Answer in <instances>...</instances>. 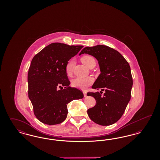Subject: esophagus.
Here are the masks:
<instances>
[{
    "label": "esophagus",
    "instance_id": "34e87169",
    "mask_svg": "<svg viewBox=\"0 0 160 160\" xmlns=\"http://www.w3.org/2000/svg\"><path fill=\"white\" fill-rule=\"evenodd\" d=\"M83 92L84 97H86L87 96V92L86 91H83Z\"/></svg>",
    "mask_w": 160,
    "mask_h": 160
}]
</instances>
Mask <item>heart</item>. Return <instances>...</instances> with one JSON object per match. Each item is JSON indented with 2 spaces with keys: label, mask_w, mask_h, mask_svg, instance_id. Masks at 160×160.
Listing matches in <instances>:
<instances>
[{
  "label": "heart",
  "mask_w": 160,
  "mask_h": 160,
  "mask_svg": "<svg viewBox=\"0 0 160 160\" xmlns=\"http://www.w3.org/2000/svg\"><path fill=\"white\" fill-rule=\"evenodd\" d=\"M82 61L86 66L89 67L92 62L95 59L91 56H84L82 58ZM76 65V61L74 58L71 59L68 61L65 65V72L68 76H71L73 73L74 68ZM93 82V79L91 77H76L72 80L71 84L73 87L80 89H85L88 86L91 85Z\"/></svg>",
  "instance_id": "1"
}]
</instances>
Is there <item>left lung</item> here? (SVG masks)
<instances>
[{
	"mask_svg": "<svg viewBox=\"0 0 160 160\" xmlns=\"http://www.w3.org/2000/svg\"><path fill=\"white\" fill-rule=\"evenodd\" d=\"M87 53L95 57L101 74L92 86L102 92H88L96 100L95 106L88 110L92 121L101 125H110L121 118L131 99L132 77L129 63L122 54L103 45L86 47L79 55Z\"/></svg>",
	"mask_w": 160,
	"mask_h": 160,
	"instance_id": "8db88e82",
	"label": "left lung"
}]
</instances>
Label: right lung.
Masks as SVG:
<instances>
[{"instance_id":"obj_1","label":"right lung","mask_w":160,"mask_h":160,"mask_svg":"<svg viewBox=\"0 0 160 160\" xmlns=\"http://www.w3.org/2000/svg\"><path fill=\"white\" fill-rule=\"evenodd\" d=\"M83 47L52 43L32 59L28 75V96L34 114L40 122L61 123L67 118L69 102L83 98L82 92L69 86L65 72L68 61Z\"/></svg>"}]
</instances>
